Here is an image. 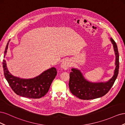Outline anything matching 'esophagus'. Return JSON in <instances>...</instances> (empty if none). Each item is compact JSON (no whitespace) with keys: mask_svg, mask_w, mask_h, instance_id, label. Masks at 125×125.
I'll return each instance as SVG.
<instances>
[{"mask_svg":"<svg viewBox=\"0 0 125 125\" xmlns=\"http://www.w3.org/2000/svg\"><path fill=\"white\" fill-rule=\"evenodd\" d=\"M71 65V63L70 60L69 59H66L65 60H63L62 62V63L61 67L62 68L65 70H67L68 69L69 67H70Z\"/></svg>","mask_w":125,"mask_h":125,"instance_id":"obj_1","label":"esophagus"}]
</instances>
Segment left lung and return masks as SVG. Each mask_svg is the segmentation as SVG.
<instances>
[{"instance_id": "left-lung-1", "label": "left lung", "mask_w": 125, "mask_h": 125, "mask_svg": "<svg viewBox=\"0 0 125 125\" xmlns=\"http://www.w3.org/2000/svg\"><path fill=\"white\" fill-rule=\"evenodd\" d=\"M111 41L116 55V67L113 76L107 82H91L86 80L80 70L75 68L71 69L69 87L70 92L74 96L81 100L95 99L105 95L111 89L118 74L119 62L116 43L112 38H111Z\"/></svg>"}]
</instances>
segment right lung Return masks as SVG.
I'll use <instances>...</instances> for the list:
<instances>
[{"label":"right lung","mask_w":125,"mask_h":125,"mask_svg":"<svg viewBox=\"0 0 125 125\" xmlns=\"http://www.w3.org/2000/svg\"><path fill=\"white\" fill-rule=\"evenodd\" d=\"M9 42L10 40L6 47L4 57L7 54ZM2 65L5 78L14 93L21 96L31 99H40L44 96L48 92L57 73L55 68L52 67L34 78L21 79L13 76L9 73L5 59L3 60Z\"/></svg>","instance_id":"right-lung-1"}]
</instances>
